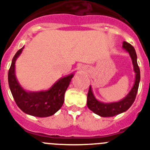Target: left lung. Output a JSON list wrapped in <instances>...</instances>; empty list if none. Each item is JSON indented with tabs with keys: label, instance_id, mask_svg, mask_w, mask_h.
<instances>
[{
	"label": "left lung",
	"instance_id": "left-lung-1",
	"mask_svg": "<svg viewBox=\"0 0 150 150\" xmlns=\"http://www.w3.org/2000/svg\"><path fill=\"white\" fill-rule=\"evenodd\" d=\"M122 47L124 50L128 52L132 58L134 71L135 75H136L134 84L132 90L129 91V93L126 95V97H125L124 98L122 99L120 101L112 102V103H103V102L97 100L95 97L94 96L92 88L90 86L88 95H87V106H88V109L91 110L92 112H94L98 116H102V117L114 116L116 115L120 114L123 112H125L133 104L136 95H137L140 79V68H139L137 62V54H136V52L133 46L125 41L123 42Z\"/></svg>",
	"mask_w": 150,
	"mask_h": 150
}]
</instances>
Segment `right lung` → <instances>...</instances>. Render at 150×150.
<instances>
[{"mask_svg": "<svg viewBox=\"0 0 150 150\" xmlns=\"http://www.w3.org/2000/svg\"><path fill=\"white\" fill-rule=\"evenodd\" d=\"M23 49L24 46L14 55L8 73V83L13 98L17 106L27 114L38 117L52 116L63 105L64 93L74 74L61 78L46 91H25L19 85L15 74V62Z\"/></svg>", "mask_w": 150, "mask_h": 150, "instance_id": "obj_1", "label": "right lung"}]
</instances>
